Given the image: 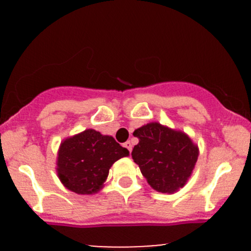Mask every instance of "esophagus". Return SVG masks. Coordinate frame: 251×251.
<instances>
[{
    "mask_svg": "<svg viewBox=\"0 0 251 251\" xmlns=\"http://www.w3.org/2000/svg\"><path fill=\"white\" fill-rule=\"evenodd\" d=\"M124 146H125V148H126V149H127L129 152H131V151H132V143H131V142H129V140H128V142H126L125 144H124Z\"/></svg>",
    "mask_w": 251,
    "mask_h": 251,
    "instance_id": "obj_1",
    "label": "esophagus"
}]
</instances>
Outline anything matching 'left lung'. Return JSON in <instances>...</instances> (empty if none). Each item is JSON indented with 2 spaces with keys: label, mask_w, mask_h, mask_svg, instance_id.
<instances>
[{
  "label": "left lung",
  "mask_w": 251,
  "mask_h": 251,
  "mask_svg": "<svg viewBox=\"0 0 251 251\" xmlns=\"http://www.w3.org/2000/svg\"><path fill=\"white\" fill-rule=\"evenodd\" d=\"M139 143L132 158L155 191L175 194L183 188L195 169L198 146L188 134L159 123H149L133 132Z\"/></svg>",
  "instance_id": "1"
}]
</instances>
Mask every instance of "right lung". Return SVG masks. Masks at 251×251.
<instances>
[{
    "label": "right lung",
    "mask_w": 251,
    "mask_h": 251,
    "mask_svg": "<svg viewBox=\"0 0 251 251\" xmlns=\"http://www.w3.org/2000/svg\"><path fill=\"white\" fill-rule=\"evenodd\" d=\"M128 150L111 135L85 129L67 138L57 152L56 172L63 185L79 195H93L102 189L109 169Z\"/></svg>",
    "instance_id": "1"
}]
</instances>
